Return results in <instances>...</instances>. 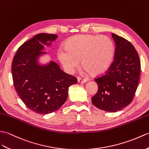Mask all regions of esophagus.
<instances>
[{
	"label": "esophagus",
	"instance_id": "obj_1",
	"mask_svg": "<svg viewBox=\"0 0 149 149\" xmlns=\"http://www.w3.org/2000/svg\"><path fill=\"white\" fill-rule=\"evenodd\" d=\"M87 80L85 78H80V77H78V81L79 83H86L87 82Z\"/></svg>",
	"mask_w": 149,
	"mask_h": 149
}]
</instances>
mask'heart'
<instances>
[{"label": "heart", "instance_id": "b5f03b06", "mask_svg": "<svg viewBox=\"0 0 149 149\" xmlns=\"http://www.w3.org/2000/svg\"><path fill=\"white\" fill-rule=\"evenodd\" d=\"M64 48L59 49L57 56L69 72H73L81 60L83 67L92 74H102L110 68L115 55L113 42L105 36H73L66 40Z\"/></svg>", "mask_w": 149, "mask_h": 149}]
</instances>
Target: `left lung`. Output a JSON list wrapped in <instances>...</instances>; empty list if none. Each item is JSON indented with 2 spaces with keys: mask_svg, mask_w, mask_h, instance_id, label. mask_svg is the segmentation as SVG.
<instances>
[{
  "mask_svg": "<svg viewBox=\"0 0 149 149\" xmlns=\"http://www.w3.org/2000/svg\"><path fill=\"white\" fill-rule=\"evenodd\" d=\"M115 42L114 61L104 75L95 79L98 91L92 97L95 107L116 112L133 100L140 74V61L134 46L126 39L112 33Z\"/></svg>",
  "mask_w": 149,
  "mask_h": 149,
  "instance_id": "left-lung-1",
  "label": "left lung"
}]
</instances>
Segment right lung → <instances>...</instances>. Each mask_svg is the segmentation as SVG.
Instances as JSON below:
<instances>
[{
    "mask_svg": "<svg viewBox=\"0 0 149 149\" xmlns=\"http://www.w3.org/2000/svg\"><path fill=\"white\" fill-rule=\"evenodd\" d=\"M58 36L41 33L25 42L18 49L12 62V77L16 92L30 110L48 114L62 107L69 87L77 83L74 76L65 73L54 61L39 64L44 45L50 46Z\"/></svg>",
    "mask_w": 149,
    "mask_h": 149,
    "instance_id": "1",
    "label": "right lung"
}]
</instances>
